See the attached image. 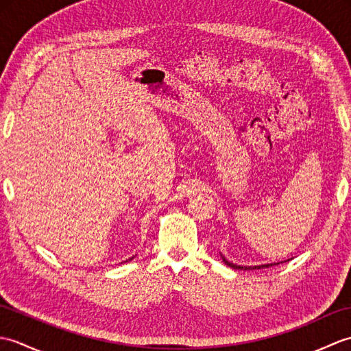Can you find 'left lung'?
Listing matches in <instances>:
<instances>
[{
	"instance_id": "1",
	"label": "left lung",
	"mask_w": 351,
	"mask_h": 351,
	"mask_svg": "<svg viewBox=\"0 0 351 351\" xmlns=\"http://www.w3.org/2000/svg\"><path fill=\"white\" fill-rule=\"evenodd\" d=\"M223 261H225L226 265L232 267V268H238V270H256V268H267V267L273 265V264H268V265H255V267H241V265H235V264H232V263H229V261H226L225 258H223ZM276 265H278V264H276Z\"/></svg>"
}]
</instances>
